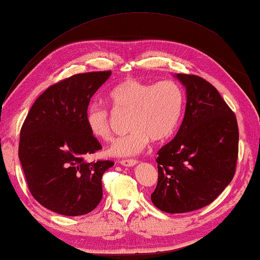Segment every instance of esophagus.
Here are the masks:
<instances>
[{"label":"esophagus","instance_id":"1","mask_svg":"<svg viewBox=\"0 0 260 260\" xmlns=\"http://www.w3.org/2000/svg\"><path fill=\"white\" fill-rule=\"evenodd\" d=\"M119 163L123 165V167H127V168H132V167H135V165L137 164V161L136 159H121V161H119Z\"/></svg>","mask_w":260,"mask_h":260}]
</instances>
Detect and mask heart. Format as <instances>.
<instances>
[{
    "label": "heart",
    "mask_w": 260,
    "mask_h": 260,
    "mask_svg": "<svg viewBox=\"0 0 260 260\" xmlns=\"http://www.w3.org/2000/svg\"><path fill=\"white\" fill-rule=\"evenodd\" d=\"M114 112L127 114L129 133L113 141L107 154L127 157L141 153L150 140L163 142L173 134L183 108V92L173 81L157 84L137 79L120 82L109 92ZM86 124L90 134L99 140L110 139L109 113L92 104L86 112Z\"/></svg>",
    "instance_id": "heart-1"
}]
</instances>
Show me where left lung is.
Segmentation results:
<instances>
[{"mask_svg": "<svg viewBox=\"0 0 260 260\" xmlns=\"http://www.w3.org/2000/svg\"><path fill=\"white\" fill-rule=\"evenodd\" d=\"M175 77L185 87V113L174 139L157 152L151 200L164 212L184 213L208 206L233 180L239 132L235 113L210 82Z\"/></svg>", "mask_w": 260, "mask_h": 260, "instance_id": "obj_1", "label": "left lung"}]
</instances>
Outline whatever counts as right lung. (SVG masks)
Here are the masks:
<instances>
[{
  "instance_id": "obj_1",
  "label": "right lung",
  "mask_w": 260,
  "mask_h": 260,
  "mask_svg": "<svg viewBox=\"0 0 260 260\" xmlns=\"http://www.w3.org/2000/svg\"><path fill=\"white\" fill-rule=\"evenodd\" d=\"M112 71L71 76L38 97L20 132L19 158L32 197L51 211L75 217L95 209L112 161L88 162L102 150L86 124L91 97Z\"/></svg>"
}]
</instances>
